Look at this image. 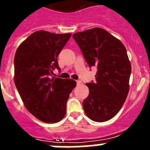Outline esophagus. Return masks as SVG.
Wrapping results in <instances>:
<instances>
[{
  "label": "esophagus",
  "mask_w": 150,
  "mask_h": 150,
  "mask_svg": "<svg viewBox=\"0 0 150 150\" xmlns=\"http://www.w3.org/2000/svg\"><path fill=\"white\" fill-rule=\"evenodd\" d=\"M76 82H77V85H80V84L81 83V81H77Z\"/></svg>",
  "instance_id": "34e87169"
}]
</instances>
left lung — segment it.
<instances>
[{"label":"left lung","instance_id":"obj_1","mask_svg":"<svg viewBox=\"0 0 150 150\" xmlns=\"http://www.w3.org/2000/svg\"><path fill=\"white\" fill-rule=\"evenodd\" d=\"M72 36L89 67H97L96 81L86 84L89 94L83 102L85 113L93 121L110 120L120 111L129 91L131 65L125 47L102 28Z\"/></svg>","mask_w":150,"mask_h":150}]
</instances>
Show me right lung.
Wrapping results in <instances>:
<instances>
[{
	"instance_id": "right-lung-1",
	"label": "right lung",
	"mask_w": 150,
	"mask_h": 150,
	"mask_svg": "<svg viewBox=\"0 0 150 150\" xmlns=\"http://www.w3.org/2000/svg\"><path fill=\"white\" fill-rule=\"evenodd\" d=\"M72 35L35 32L18 47L14 57V83L27 110L36 118L54 123L66 114L72 79L50 78L61 70L57 57Z\"/></svg>"
}]
</instances>
